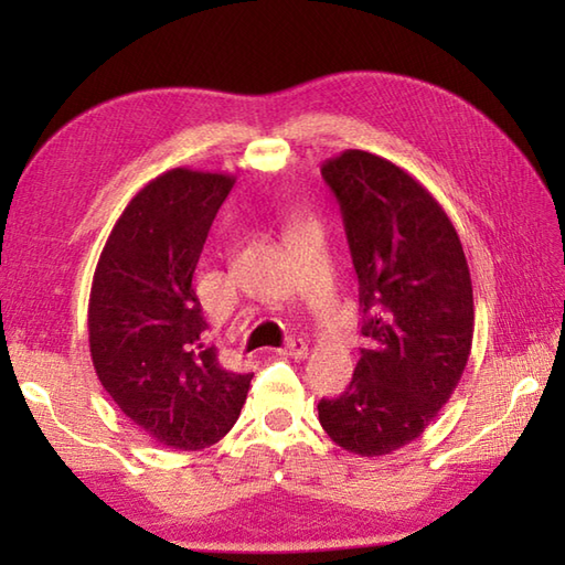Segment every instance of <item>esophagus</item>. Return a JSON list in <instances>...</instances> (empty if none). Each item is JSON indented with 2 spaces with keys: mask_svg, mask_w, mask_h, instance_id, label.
Masks as SVG:
<instances>
[{
  "mask_svg": "<svg viewBox=\"0 0 565 565\" xmlns=\"http://www.w3.org/2000/svg\"><path fill=\"white\" fill-rule=\"evenodd\" d=\"M281 354L286 356H294V359H306L308 356V344L301 338H289L284 344Z\"/></svg>",
  "mask_w": 565,
  "mask_h": 565,
  "instance_id": "34e87169",
  "label": "esophagus"
}]
</instances>
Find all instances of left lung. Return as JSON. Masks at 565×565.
<instances>
[{
	"label": "left lung",
	"mask_w": 565,
	"mask_h": 565,
	"mask_svg": "<svg viewBox=\"0 0 565 565\" xmlns=\"http://www.w3.org/2000/svg\"><path fill=\"white\" fill-rule=\"evenodd\" d=\"M320 172L340 203L371 347L340 398L318 403V417L342 449L383 456L423 435L461 381L471 274L449 215L398 164L344 150Z\"/></svg>",
	"instance_id": "1"
}]
</instances>
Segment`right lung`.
<instances>
[{
    "mask_svg": "<svg viewBox=\"0 0 565 565\" xmlns=\"http://www.w3.org/2000/svg\"><path fill=\"white\" fill-rule=\"evenodd\" d=\"M235 177L186 167L154 177L106 239L89 294V352L106 393L154 441L179 451L223 439L252 374L201 342L196 264Z\"/></svg>",
    "mask_w": 565,
    "mask_h": 565,
    "instance_id": "right-lung-1",
    "label": "right lung"
}]
</instances>
